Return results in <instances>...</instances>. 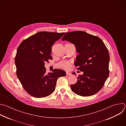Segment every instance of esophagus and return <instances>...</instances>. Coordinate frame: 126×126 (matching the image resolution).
I'll return each instance as SVG.
<instances>
[{"label": "esophagus", "instance_id": "obj_1", "mask_svg": "<svg viewBox=\"0 0 126 126\" xmlns=\"http://www.w3.org/2000/svg\"><path fill=\"white\" fill-rule=\"evenodd\" d=\"M66 75L68 76H70V75H71V73L69 72H66Z\"/></svg>", "mask_w": 126, "mask_h": 126}]
</instances>
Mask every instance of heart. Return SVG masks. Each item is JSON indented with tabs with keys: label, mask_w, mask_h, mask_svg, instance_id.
<instances>
[{
	"label": "heart",
	"mask_w": 126,
	"mask_h": 126,
	"mask_svg": "<svg viewBox=\"0 0 126 126\" xmlns=\"http://www.w3.org/2000/svg\"><path fill=\"white\" fill-rule=\"evenodd\" d=\"M60 66L62 68L67 69L70 67V64L69 62H67V61H63L60 64Z\"/></svg>",
	"instance_id": "obj_1"
}]
</instances>
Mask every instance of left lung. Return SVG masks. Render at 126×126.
<instances>
[{
    "instance_id": "obj_1",
    "label": "left lung",
    "mask_w": 126,
    "mask_h": 126,
    "mask_svg": "<svg viewBox=\"0 0 126 126\" xmlns=\"http://www.w3.org/2000/svg\"><path fill=\"white\" fill-rule=\"evenodd\" d=\"M73 43L79 55L75 65L82 75H79L77 82L70 87L74 93L83 96H92L99 92L109 74L110 56L108 50L98 37L84 31L66 33L62 38ZM72 74L76 75L75 72Z\"/></svg>"
}]
</instances>
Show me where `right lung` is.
I'll use <instances>...</instances> for the list:
<instances>
[{
	"label": "right lung",
	"mask_w": 126,
	"mask_h": 126,
	"mask_svg": "<svg viewBox=\"0 0 126 126\" xmlns=\"http://www.w3.org/2000/svg\"><path fill=\"white\" fill-rule=\"evenodd\" d=\"M65 33L41 31L36 33L19 45L15 58L16 75L25 90L35 98L51 95L55 89L58 78L66 76L61 69L46 73L45 62L52 59L51 47Z\"/></svg>",
	"instance_id": "obj_1"
}]
</instances>
